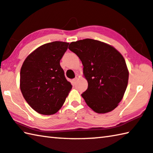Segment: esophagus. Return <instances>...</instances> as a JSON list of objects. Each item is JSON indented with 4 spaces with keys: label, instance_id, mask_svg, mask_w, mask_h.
<instances>
[{
    "label": "esophagus",
    "instance_id": "esophagus-1",
    "mask_svg": "<svg viewBox=\"0 0 153 153\" xmlns=\"http://www.w3.org/2000/svg\"><path fill=\"white\" fill-rule=\"evenodd\" d=\"M78 79H79V76L78 75H76V77H75V78L73 79V81H74V83H76L77 80H78Z\"/></svg>",
    "mask_w": 153,
    "mask_h": 153
}]
</instances>
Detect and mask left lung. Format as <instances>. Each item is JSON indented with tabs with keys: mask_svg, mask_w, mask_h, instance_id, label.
<instances>
[{
	"mask_svg": "<svg viewBox=\"0 0 153 153\" xmlns=\"http://www.w3.org/2000/svg\"><path fill=\"white\" fill-rule=\"evenodd\" d=\"M69 49L84 65L88 87L82 96L94 112H109L123 99L128 81V71L123 55L114 48L100 41L71 42Z\"/></svg>",
	"mask_w": 153,
	"mask_h": 153,
	"instance_id": "obj_1",
	"label": "left lung"
}]
</instances>
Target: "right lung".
<instances>
[{"mask_svg": "<svg viewBox=\"0 0 153 153\" xmlns=\"http://www.w3.org/2000/svg\"><path fill=\"white\" fill-rule=\"evenodd\" d=\"M68 45L62 41L44 44L26 58L21 67L22 94L30 106L41 114L56 113L72 88L60 65Z\"/></svg>", "mask_w": 153, "mask_h": 153, "instance_id": "add662e5", "label": "right lung"}]
</instances>
